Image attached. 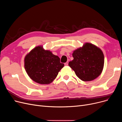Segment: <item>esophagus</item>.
<instances>
[{"label": "esophagus", "mask_w": 122, "mask_h": 122, "mask_svg": "<svg viewBox=\"0 0 122 122\" xmlns=\"http://www.w3.org/2000/svg\"><path fill=\"white\" fill-rule=\"evenodd\" d=\"M65 66H68V61H67L65 64H64Z\"/></svg>", "instance_id": "esophagus-1"}]
</instances>
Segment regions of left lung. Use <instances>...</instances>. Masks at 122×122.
<instances>
[{
  "instance_id": "left-lung-1",
  "label": "left lung",
  "mask_w": 122,
  "mask_h": 122,
  "mask_svg": "<svg viewBox=\"0 0 122 122\" xmlns=\"http://www.w3.org/2000/svg\"><path fill=\"white\" fill-rule=\"evenodd\" d=\"M72 55L74 59L69 62V66L81 80L92 81L103 71L104 54L101 49L94 44L86 42L82 47L75 50Z\"/></svg>"
}]
</instances>
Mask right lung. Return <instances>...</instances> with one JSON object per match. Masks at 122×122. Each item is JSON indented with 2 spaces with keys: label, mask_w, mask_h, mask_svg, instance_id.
<instances>
[{
  "label": "right lung",
  "mask_w": 122,
  "mask_h": 122,
  "mask_svg": "<svg viewBox=\"0 0 122 122\" xmlns=\"http://www.w3.org/2000/svg\"><path fill=\"white\" fill-rule=\"evenodd\" d=\"M64 66L59 57L51 51L45 50L42 46L31 49L24 58V67L29 77L41 85H48L56 78Z\"/></svg>",
  "instance_id": "add662e5"
}]
</instances>
